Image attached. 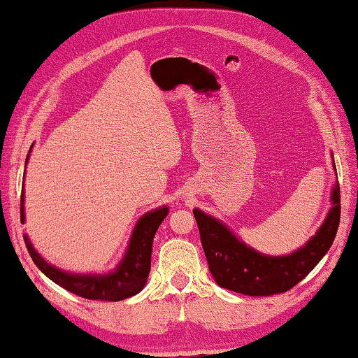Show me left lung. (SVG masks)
Segmentation results:
<instances>
[{"label": "left lung", "mask_w": 358, "mask_h": 358, "mask_svg": "<svg viewBox=\"0 0 358 358\" xmlns=\"http://www.w3.org/2000/svg\"><path fill=\"white\" fill-rule=\"evenodd\" d=\"M333 208L327 221L304 248L283 257H268L235 238L227 227L194 211L206 261L219 287L246 296H272L296 287L310 273L336 236L341 219L339 184L333 189Z\"/></svg>", "instance_id": "left-lung-1"}]
</instances>
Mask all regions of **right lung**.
<instances>
[{
  "label": "right lung",
  "instance_id": "obj_1",
  "mask_svg": "<svg viewBox=\"0 0 358 358\" xmlns=\"http://www.w3.org/2000/svg\"><path fill=\"white\" fill-rule=\"evenodd\" d=\"M166 214L168 208H160V210H155L142 216L136 225L133 236H131L129 248L123 262L118 266L117 272L103 275V277H96V275H70L59 271V268L49 266L33 250V246L25 235L24 240L36 267L46 277L51 278L54 283H57L59 287L65 288L76 296H81L85 299L122 301L137 294L145 287L148 272H150L153 236H155ZM20 217L24 219V192L20 195Z\"/></svg>",
  "mask_w": 358,
  "mask_h": 358
}]
</instances>
